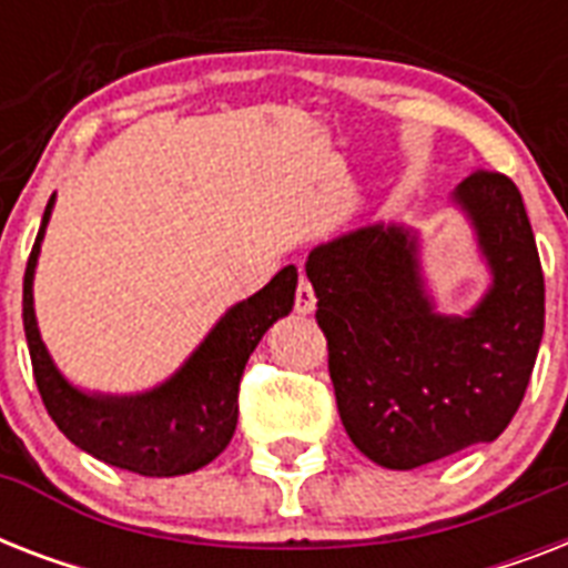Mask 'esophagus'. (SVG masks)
<instances>
[{
  "mask_svg": "<svg viewBox=\"0 0 568 568\" xmlns=\"http://www.w3.org/2000/svg\"><path fill=\"white\" fill-rule=\"evenodd\" d=\"M315 292H312V283L306 280V276H301V283H297V294H294V310H297V315H310V312H315Z\"/></svg>",
  "mask_w": 568,
  "mask_h": 568,
  "instance_id": "esophagus-1",
  "label": "esophagus"
}]
</instances>
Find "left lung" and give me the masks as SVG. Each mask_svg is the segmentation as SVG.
<instances>
[{
	"mask_svg": "<svg viewBox=\"0 0 568 568\" xmlns=\"http://www.w3.org/2000/svg\"><path fill=\"white\" fill-rule=\"evenodd\" d=\"M493 283L466 315L427 292L418 232L368 223L306 258L329 379L347 436L377 466L409 471L495 442L519 409L546 327V283L519 189L475 171L450 194Z\"/></svg>",
	"mask_w": 568,
	"mask_h": 568,
	"instance_id": "1",
	"label": "left lung"
}]
</instances>
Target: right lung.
Listing matches in <instances>:
<instances>
[{"instance_id": "right-lung-1", "label": "right lung", "mask_w": 568, "mask_h": 568, "mask_svg": "<svg viewBox=\"0 0 568 568\" xmlns=\"http://www.w3.org/2000/svg\"><path fill=\"white\" fill-rule=\"evenodd\" d=\"M55 194L49 196L22 280V327L34 383L58 430L75 448L144 477H176L209 466L239 424V383L250 354L276 318L294 306L297 267L288 265L247 301L223 312L194 354L138 395H102L73 386L52 363L34 318V267Z\"/></svg>"}]
</instances>
